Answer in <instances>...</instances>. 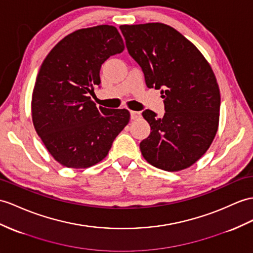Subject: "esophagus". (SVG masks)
<instances>
[{
	"instance_id": "1",
	"label": "esophagus",
	"mask_w": 253,
	"mask_h": 253,
	"mask_svg": "<svg viewBox=\"0 0 253 253\" xmlns=\"http://www.w3.org/2000/svg\"><path fill=\"white\" fill-rule=\"evenodd\" d=\"M130 115H131V119H132V120L138 119L139 117H140V113H139V112H134V110H131Z\"/></svg>"
}]
</instances>
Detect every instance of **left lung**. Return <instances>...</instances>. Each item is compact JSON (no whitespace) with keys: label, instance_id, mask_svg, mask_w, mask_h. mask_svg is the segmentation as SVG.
<instances>
[{"label":"left lung","instance_id":"left-lung-1","mask_svg":"<svg viewBox=\"0 0 253 253\" xmlns=\"http://www.w3.org/2000/svg\"><path fill=\"white\" fill-rule=\"evenodd\" d=\"M127 51L143 70L148 88L161 90L165 113L146 109L151 132L139 148L148 163L177 171L207 151L219 125L220 91L204 55L168 24L120 26Z\"/></svg>","mask_w":253,"mask_h":253}]
</instances>
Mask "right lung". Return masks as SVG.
Segmentation results:
<instances>
[{"label": "right lung", "mask_w": 253, "mask_h": 253, "mask_svg": "<svg viewBox=\"0 0 253 253\" xmlns=\"http://www.w3.org/2000/svg\"><path fill=\"white\" fill-rule=\"evenodd\" d=\"M125 44L113 26L80 29L55 45L42 63L32 94L36 133L55 161L87 169L107 156L130 121L126 109L96 107L91 101L100 85V70Z\"/></svg>", "instance_id": "right-lung-1"}]
</instances>
